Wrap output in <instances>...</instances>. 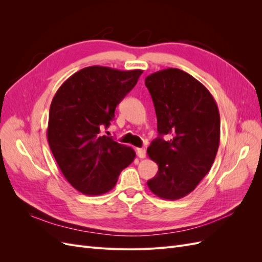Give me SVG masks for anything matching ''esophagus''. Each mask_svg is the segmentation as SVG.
Wrapping results in <instances>:
<instances>
[{
    "label": "esophagus",
    "instance_id": "34e87169",
    "mask_svg": "<svg viewBox=\"0 0 262 262\" xmlns=\"http://www.w3.org/2000/svg\"><path fill=\"white\" fill-rule=\"evenodd\" d=\"M137 154L140 158H145L146 150H145V148H137Z\"/></svg>",
    "mask_w": 262,
    "mask_h": 262
}]
</instances>
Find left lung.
Instances as JSON below:
<instances>
[{
    "instance_id": "1",
    "label": "left lung",
    "mask_w": 262,
    "mask_h": 262,
    "mask_svg": "<svg viewBox=\"0 0 262 262\" xmlns=\"http://www.w3.org/2000/svg\"><path fill=\"white\" fill-rule=\"evenodd\" d=\"M153 99L160 137L147 154L158 165L147 181L162 199L189 194L211 169L220 145V114L207 87L179 69H165L145 78ZM168 135L170 140L162 139Z\"/></svg>"
}]
</instances>
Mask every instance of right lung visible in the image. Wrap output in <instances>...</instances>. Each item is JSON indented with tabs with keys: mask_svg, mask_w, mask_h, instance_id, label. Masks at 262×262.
Listing matches in <instances>:
<instances>
[{
	"mask_svg": "<svg viewBox=\"0 0 262 262\" xmlns=\"http://www.w3.org/2000/svg\"><path fill=\"white\" fill-rule=\"evenodd\" d=\"M142 70L84 68L63 83L52 99L49 146L63 176L77 191L89 195L108 192L136 152L113 138L101 136L116 107L134 86Z\"/></svg>",
	"mask_w": 262,
	"mask_h": 262,
	"instance_id": "add662e5",
	"label": "right lung"
}]
</instances>
